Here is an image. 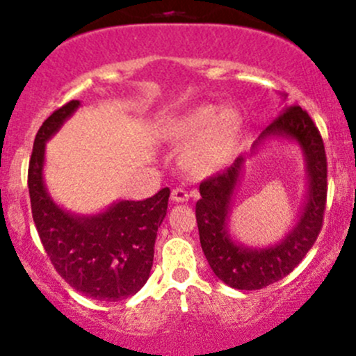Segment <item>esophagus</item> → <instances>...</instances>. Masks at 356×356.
Masks as SVG:
<instances>
[{
    "instance_id": "34e87169",
    "label": "esophagus",
    "mask_w": 356,
    "mask_h": 356,
    "mask_svg": "<svg viewBox=\"0 0 356 356\" xmlns=\"http://www.w3.org/2000/svg\"><path fill=\"white\" fill-rule=\"evenodd\" d=\"M170 197L174 202H186L189 201V193L186 189H181V187H175V189H172Z\"/></svg>"
}]
</instances>
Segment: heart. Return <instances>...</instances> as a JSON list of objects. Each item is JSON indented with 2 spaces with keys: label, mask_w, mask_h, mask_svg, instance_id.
<instances>
[{
  "label": "heart",
  "mask_w": 356,
  "mask_h": 356,
  "mask_svg": "<svg viewBox=\"0 0 356 356\" xmlns=\"http://www.w3.org/2000/svg\"><path fill=\"white\" fill-rule=\"evenodd\" d=\"M241 130L243 118L240 113L216 104H202L191 109L170 127L174 138H194L182 154V163L187 170L197 175L213 174L232 159Z\"/></svg>",
  "instance_id": "heart-1"
}]
</instances>
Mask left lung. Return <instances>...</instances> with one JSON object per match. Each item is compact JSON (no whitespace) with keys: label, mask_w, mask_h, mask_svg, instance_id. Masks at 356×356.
<instances>
[{"label":"left lung","mask_w":356,"mask_h":356,"mask_svg":"<svg viewBox=\"0 0 356 356\" xmlns=\"http://www.w3.org/2000/svg\"><path fill=\"white\" fill-rule=\"evenodd\" d=\"M270 138H289L300 147L306 162L307 193L294 228L270 247H247L229 235L228 220L232 199L243 175L245 157H238L225 172L206 179L199 186L196 220L202 252L211 270L226 286L257 291L286 277L306 257L323 226L327 193V163L324 143L314 121L302 108L289 106L261 131L253 143L255 152Z\"/></svg>","instance_id":"8db88e82"}]
</instances>
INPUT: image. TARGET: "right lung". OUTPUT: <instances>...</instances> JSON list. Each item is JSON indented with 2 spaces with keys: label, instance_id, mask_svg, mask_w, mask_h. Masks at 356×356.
I'll return each mask as SVG.
<instances>
[{
  "label": "right lung",
  "instance_id": "obj_1",
  "mask_svg": "<svg viewBox=\"0 0 356 356\" xmlns=\"http://www.w3.org/2000/svg\"><path fill=\"white\" fill-rule=\"evenodd\" d=\"M79 106L74 99L56 109L35 136L29 165L32 216L47 255L70 287L96 300H121L136 294L150 277L170 189L163 187L145 201L113 202L89 216L60 208L44 182L45 143Z\"/></svg>",
  "mask_w": 356,
  "mask_h": 356
}]
</instances>
